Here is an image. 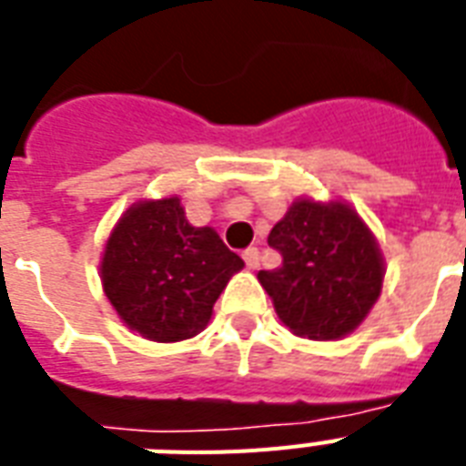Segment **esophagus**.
I'll return each mask as SVG.
<instances>
[{"label": "esophagus", "instance_id": "esophagus-1", "mask_svg": "<svg viewBox=\"0 0 466 466\" xmlns=\"http://www.w3.org/2000/svg\"><path fill=\"white\" fill-rule=\"evenodd\" d=\"M241 258L247 261V268H251V270L258 268V261H261V256H258V248H247V251L241 254Z\"/></svg>", "mask_w": 466, "mask_h": 466}]
</instances>
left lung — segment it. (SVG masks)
<instances>
[{"mask_svg":"<svg viewBox=\"0 0 466 466\" xmlns=\"http://www.w3.org/2000/svg\"><path fill=\"white\" fill-rule=\"evenodd\" d=\"M268 244L283 254V266L258 270V283L295 336L343 339L382 295V248L346 200H292L270 229Z\"/></svg>","mask_w":466,"mask_h":466,"instance_id":"obj_1","label":"left lung"}]
</instances>
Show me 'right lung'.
Returning a JSON list of instances; mask_svg holds the SVG:
<instances>
[{"label":"right lung","mask_w":466,"mask_h":466,"mask_svg":"<svg viewBox=\"0 0 466 466\" xmlns=\"http://www.w3.org/2000/svg\"><path fill=\"white\" fill-rule=\"evenodd\" d=\"M244 268L212 227H193L181 198H145L127 208L101 254L104 295L142 339L176 343L210 324L212 305Z\"/></svg>","instance_id":"1"}]
</instances>
